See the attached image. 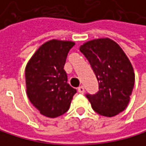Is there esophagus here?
Listing matches in <instances>:
<instances>
[{"label": "esophagus", "mask_w": 146, "mask_h": 146, "mask_svg": "<svg viewBox=\"0 0 146 146\" xmlns=\"http://www.w3.org/2000/svg\"><path fill=\"white\" fill-rule=\"evenodd\" d=\"M77 90H78L79 93L84 94V86H80V87H78Z\"/></svg>", "instance_id": "34e87169"}]
</instances>
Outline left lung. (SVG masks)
I'll return each instance as SVG.
<instances>
[{
  "label": "left lung",
  "instance_id": "obj_1",
  "mask_svg": "<svg viewBox=\"0 0 146 146\" xmlns=\"http://www.w3.org/2000/svg\"><path fill=\"white\" fill-rule=\"evenodd\" d=\"M97 76L99 90L87 94L92 109L104 117H113L127 107L135 74L132 65L121 47L110 38L89 41L80 46Z\"/></svg>",
  "mask_w": 146,
  "mask_h": 146
}]
</instances>
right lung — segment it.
<instances>
[{
  "instance_id": "right-lung-1",
  "label": "right lung",
  "mask_w": 146,
  "mask_h": 146,
  "mask_svg": "<svg viewBox=\"0 0 146 146\" xmlns=\"http://www.w3.org/2000/svg\"><path fill=\"white\" fill-rule=\"evenodd\" d=\"M74 42L50 40L32 56L25 69L27 95L40 113L57 117L66 112L76 90L68 83L63 70Z\"/></svg>"
}]
</instances>
